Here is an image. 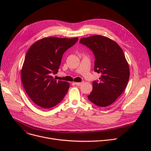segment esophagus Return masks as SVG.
I'll return each instance as SVG.
<instances>
[{
  "label": "esophagus",
  "mask_w": 151,
  "mask_h": 151,
  "mask_svg": "<svg viewBox=\"0 0 151 151\" xmlns=\"http://www.w3.org/2000/svg\"><path fill=\"white\" fill-rule=\"evenodd\" d=\"M75 85H76L78 86H81L82 85L83 82H75Z\"/></svg>",
  "instance_id": "obj_1"
}]
</instances>
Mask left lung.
<instances>
[{
    "label": "left lung",
    "mask_w": 151,
    "mask_h": 151,
    "mask_svg": "<svg viewBox=\"0 0 151 151\" xmlns=\"http://www.w3.org/2000/svg\"><path fill=\"white\" fill-rule=\"evenodd\" d=\"M79 42L93 51L94 71L101 73L100 82H93L88 98L98 106H108L123 93L130 78L124 53L116 42L101 35L83 37Z\"/></svg>",
    "instance_id": "left-lung-1"
}]
</instances>
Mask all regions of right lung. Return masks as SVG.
Listing matches in <instances>:
<instances>
[{
	"instance_id": "add662e5",
	"label": "right lung",
	"mask_w": 151,
	"mask_h": 151,
	"mask_svg": "<svg viewBox=\"0 0 151 151\" xmlns=\"http://www.w3.org/2000/svg\"><path fill=\"white\" fill-rule=\"evenodd\" d=\"M78 39L77 37H46L35 42L28 50L21 78L27 95L38 106L52 107L66 94L70 83L57 81L51 74L58 72L64 52Z\"/></svg>"
}]
</instances>
